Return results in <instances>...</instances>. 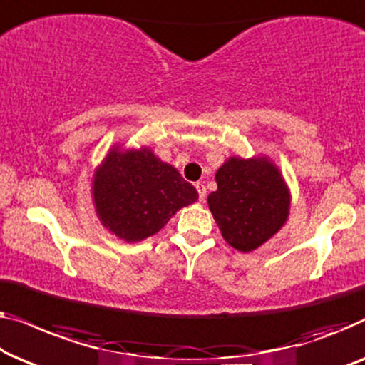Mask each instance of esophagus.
I'll list each match as a JSON object with an SVG mask.
<instances>
[{
    "label": "esophagus",
    "mask_w": 365,
    "mask_h": 365,
    "mask_svg": "<svg viewBox=\"0 0 365 365\" xmlns=\"http://www.w3.org/2000/svg\"><path fill=\"white\" fill-rule=\"evenodd\" d=\"M195 188H197V192H198L200 202H203L205 197H207V188H205V185L202 182H197L195 183Z\"/></svg>",
    "instance_id": "esophagus-1"
}]
</instances>
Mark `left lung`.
I'll use <instances>...</instances> for the list:
<instances>
[{
    "label": "left lung",
    "mask_w": 365,
    "mask_h": 365,
    "mask_svg": "<svg viewBox=\"0 0 365 365\" xmlns=\"http://www.w3.org/2000/svg\"><path fill=\"white\" fill-rule=\"evenodd\" d=\"M215 180L218 188L208 195V208L232 248L258 250L286 225L291 192L268 155L228 157Z\"/></svg>",
    "instance_id": "8db88e82"
}]
</instances>
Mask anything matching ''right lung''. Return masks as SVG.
Here are the masks:
<instances>
[{"mask_svg":"<svg viewBox=\"0 0 365 365\" xmlns=\"http://www.w3.org/2000/svg\"><path fill=\"white\" fill-rule=\"evenodd\" d=\"M91 197L102 227L137 243L160 232L178 210L197 202L198 193L150 147L125 148L115 142L96 167Z\"/></svg>","mask_w":365,"mask_h":365,"instance_id":"add662e5","label":"right lung"}]
</instances>
